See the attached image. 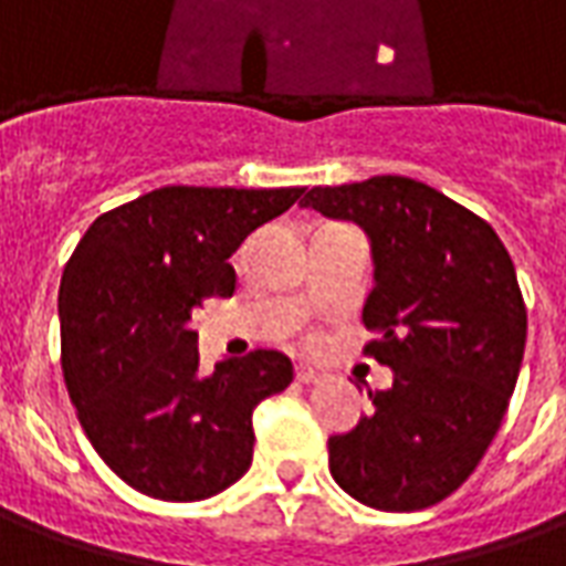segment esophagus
Here are the masks:
<instances>
[{
    "mask_svg": "<svg viewBox=\"0 0 566 566\" xmlns=\"http://www.w3.org/2000/svg\"><path fill=\"white\" fill-rule=\"evenodd\" d=\"M294 376L296 381H303V385H312V381H321L327 373L321 367H315V364H306V360H300L294 367Z\"/></svg>",
    "mask_w": 566,
    "mask_h": 566,
    "instance_id": "esophagus-1",
    "label": "esophagus"
}]
</instances>
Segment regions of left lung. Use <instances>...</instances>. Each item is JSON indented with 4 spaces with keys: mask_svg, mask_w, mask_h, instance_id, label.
Masks as SVG:
<instances>
[{
    "mask_svg": "<svg viewBox=\"0 0 566 566\" xmlns=\"http://www.w3.org/2000/svg\"><path fill=\"white\" fill-rule=\"evenodd\" d=\"M369 235L364 348L391 367L373 412L327 439L331 473L373 510L416 512L467 482L500 430L527 339L515 266L491 223L403 175L312 187L303 202Z\"/></svg>",
    "mask_w": 566,
    "mask_h": 566,
    "instance_id": "left-lung-1",
    "label": "left lung"
}]
</instances>
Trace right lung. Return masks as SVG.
Here are the masks:
<instances>
[{"instance_id": "1", "label": "right lung", "mask_w": 566, "mask_h": 566, "mask_svg": "<svg viewBox=\"0 0 566 566\" xmlns=\"http://www.w3.org/2000/svg\"><path fill=\"white\" fill-rule=\"evenodd\" d=\"M303 187H160L105 211L60 282V352L78 421L112 470L142 494L190 503L251 467L260 400L294 364L258 348L199 373L187 327L209 296L235 291L230 258Z\"/></svg>"}]
</instances>
